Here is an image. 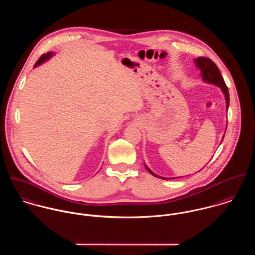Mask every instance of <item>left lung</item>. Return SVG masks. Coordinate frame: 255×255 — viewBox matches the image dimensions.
<instances>
[{
	"instance_id": "left-lung-1",
	"label": "left lung",
	"mask_w": 255,
	"mask_h": 255,
	"mask_svg": "<svg viewBox=\"0 0 255 255\" xmlns=\"http://www.w3.org/2000/svg\"><path fill=\"white\" fill-rule=\"evenodd\" d=\"M194 63L196 65V67L201 71V76L202 79L208 83H212L214 85H217L218 87L221 88V90L223 91L224 95H225V99H226V109H229V104H230V95H229V91H228V87L224 81L223 76L221 75V73L219 71L218 67L215 65L214 62H212L210 59L208 58H204V57H199L197 59H194ZM146 170L153 176L160 178L162 180H169L168 178H163L160 176L155 175L147 166L145 165Z\"/></svg>"
}]
</instances>
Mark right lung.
<instances>
[{"label": "right lung", "mask_w": 255, "mask_h": 255, "mask_svg": "<svg viewBox=\"0 0 255 255\" xmlns=\"http://www.w3.org/2000/svg\"><path fill=\"white\" fill-rule=\"evenodd\" d=\"M54 55V53L53 52H48L47 54H44V55H42L40 58H39V60L37 61L36 64L34 65V68L37 67V66H39V65H41V64H43L45 61H47V60H49L52 56Z\"/></svg>", "instance_id": "obj_1"}]
</instances>
